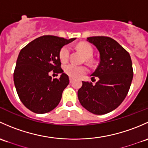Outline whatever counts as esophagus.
I'll use <instances>...</instances> for the list:
<instances>
[{
    "label": "esophagus",
    "instance_id": "1",
    "mask_svg": "<svg viewBox=\"0 0 148 148\" xmlns=\"http://www.w3.org/2000/svg\"><path fill=\"white\" fill-rule=\"evenodd\" d=\"M73 79L72 77H70V83H73Z\"/></svg>",
    "mask_w": 148,
    "mask_h": 148
}]
</instances>
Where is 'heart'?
Instances as JSON below:
<instances>
[{
    "mask_svg": "<svg viewBox=\"0 0 148 148\" xmlns=\"http://www.w3.org/2000/svg\"><path fill=\"white\" fill-rule=\"evenodd\" d=\"M80 51L83 52L86 58H90L93 54V49L92 46L87 43H80L77 45ZM71 56V47L69 45H64L59 52V58L62 63L68 61ZM64 71L70 77L76 78L86 73L88 69L83 65H77L74 63H68L64 66Z\"/></svg>",
    "mask_w": 148,
    "mask_h": 148,
    "instance_id": "obj_1",
    "label": "heart"
}]
</instances>
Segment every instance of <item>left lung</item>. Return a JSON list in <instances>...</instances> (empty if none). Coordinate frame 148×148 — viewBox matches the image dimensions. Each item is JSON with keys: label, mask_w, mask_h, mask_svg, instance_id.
Here are the masks:
<instances>
[{"label": "left lung", "mask_w": 148, "mask_h": 148, "mask_svg": "<svg viewBox=\"0 0 148 148\" xmlns=\"http://www.w3.org/2000/svg\"><path fill=\"white\" fill-rule=\"evenodd\" d=\"M100 53V63L91 76L95 85L83 81L77 91L80 104L95 115H103L116 109L127 96L133 77L128 52L117 41L107 36L87 38Z\"/></svg>", "instance_id": "left-lung-1"}]
</instances>
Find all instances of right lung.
Returning a JSON list of instances; mask_svg holds the SVG:
<instances>
[{"mask_svg":"<svg viewBox=\"0 0 148 148\" xmlns=\"http://www.w3.org/2000/svg\"><path fill=\"white\" fill-rule=\"evenodd\" d=\"M75 39L43 36L21 49L13 80L20 100L32 112L46 113L60 103L63 91L69 84V77L61 68L59 52ZM51 71L61 73L60 78L52 79Z\"/></svg>","mask_w":148,"mask_h":148,"instance_id":"add662e5","label":"right lung"}]
</instances>
